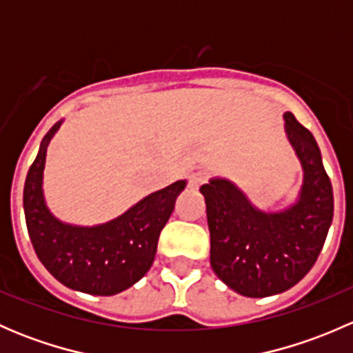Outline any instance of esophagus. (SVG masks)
Returning a JSON list of instances; mask_svg holds the SVG:
<instances>
[{
  "label": "esophagus",
  "mask_w": 353,
  "mask_h": 353,
  "mask_svg": "<svg viewBox=\"0 0 353 353\" xmlns=\"http://www.w3.org/2000/svg\"><path fill=\"white\" fill-rule=\"evenodd\" d=\"M206 181H208V174L198 170V172H193L188 177V186H190L191 190H198V188L201 186V184H205Z\"/></svg>",
  "instance_id": "obj_1"
}]
</instances>
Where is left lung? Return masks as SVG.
Instances as JSON below:
<instances>
[{"instance_id":"obj_1","label":"left lung","mask_w":353,"mask_h":353,"mask_svg":"<svg viewBox=\"0 0 353 353\" xmlns=\"http://www.w3.org/2000/svg\"><path fill=\"white\" fill-rule=\"evenodd\" d=\"M283 117L304 169L294 206L259 212L225 179L199 188L206 203L210 265L225 285L245 297H268L301 282L314 266L333 220V188L318 143L294 114Z\"/></svg>"}]
</instances>
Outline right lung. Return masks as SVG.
I'll return each instance as SVG.
<instances>
[{
	"label": "right lung",
	"mask_w": 353,
	"mask_h": 353,
	"mask_svg": "<svg viewBox=\"0 0 353 353\" xmlns=\"http://www.w3.org/2000/svg\"><path fill=\"white\" fill-rule=\"evenodd\" d=\"M56 123L42 140L23 188L28 237L35 254L58 282L92 295H114L137 283L154 263L157 243L186 181H177L97 227H73L51 215L42 196L46 148Z\"/></svg>",
	"instance_id": "obj_1"
}]
</instances>
